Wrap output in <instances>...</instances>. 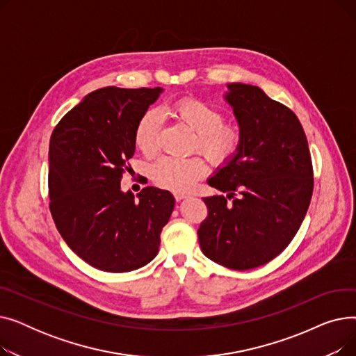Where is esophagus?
<instances>
[{
    "instance_id": "1",
    "label": "esophagus",
    "mask_w": 356,
    "mask_h": 356,
    "mask_svg": "<svg viewBox=\"0 0 356 356\" xmlns=\"http://www.w3.org/2000/svg\"><path fill=\"white\" fill-rule=\"evenodd\" d=\"M189 196H191L189 193H184V192H176V193H175V197H176V200H183V199L189 197Z\"/></svg>"
}]
</instances>
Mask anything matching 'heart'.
<instances>
[{"mask_svg":"<svg viewBox=\"0 0 356 356\" xmlns=\"http://www.w3.org/2000/svg\"><path fill=\"white\" fill-rule=\"evenodd\" d=\"M167 114L193 133V148L215 164L229 161L241 147L242 129L236 122L223 121L222 111L197 98H183L167 108ZM160 115L149 109L140 117L134 129L136 147L145 156L157 149ZM207 172L200 157H163L152 168L153 180L172 191H188Z\"/></svg>","mask_w":356,"mask_h":356,"instance_id":"1","label":"heart"}]
</instances>
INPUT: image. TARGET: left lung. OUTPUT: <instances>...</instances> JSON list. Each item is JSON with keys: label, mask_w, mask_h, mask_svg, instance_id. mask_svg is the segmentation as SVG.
<instances>
[{"label": "left lung", "mask_w": 356, "mask_h": 356, "mask_svg": "<svg viewBox=\"0 0 356 356\" xmlns=\"http://www.w3.org/2000/svg\"><path fill=\"white\" fill-rule=\"evenodd\" d=\"M225 101L242 129L238 153L208 183L227 193L203 197L202 252L232 270H251L282 254L300 228L313 193L307 138L294 112L263 89L229 83Z\"/></svg>", "instance_id": "left-lung-1"}]
</instances>
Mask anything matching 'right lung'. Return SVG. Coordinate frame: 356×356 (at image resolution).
<instances>
[{
  "label": "right lung",
  "instance_id": "obj_1",
  "mask_svg": "<svg viewBox=\"0 0 356 356\" xmlns=\"http://www.w3.org/2000/svg\"><path fill=\"white\" fill-rule=\"evenodd\" d=\"M161 92L97 89L53 129L50 212L69 248L98 270L127 273L148 264L173 212L168 191L147 186L137 199L121 191L122 173L136 152V125Z\"/></svg>",
  "mask_w": 356,
  "mask_h": 356
}]
</instances>
